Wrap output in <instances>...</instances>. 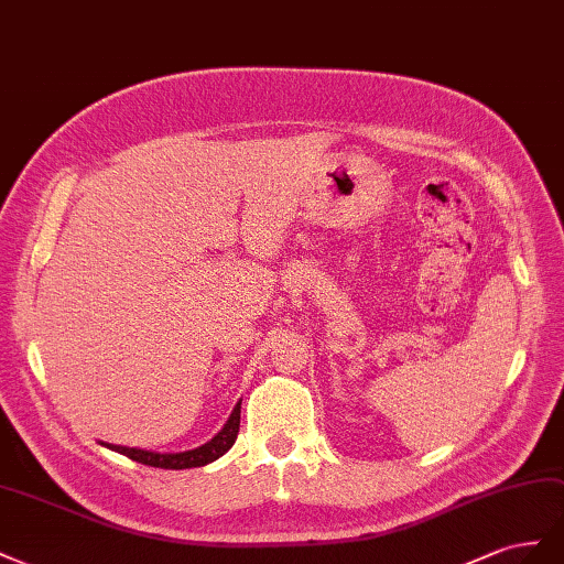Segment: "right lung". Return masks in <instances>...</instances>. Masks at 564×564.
<instances>
[{"instance_id":"obj_1","label":"right lung","mask_w":564,"mask_h":564,"mask_svg":"<svg viewBox=\"0 0 564 564\" xmlns=\"http://www.w3.org/2000/svg\"><path fill=\"white\" fill-rule=\"evenodd\" d=\"M238 427H240V401L234 406L229 421L224 423V427L215 434L210 442H205L198 448H191V452H180V454H158V452H147V448H134V446H120V444H106L101 442L110 452H118L127 458H132L137 463L151 465V468H165V470H186V468H203V465L217 460L224 456L234 446L238 437Z\"/></svg>"}]
</instances>
